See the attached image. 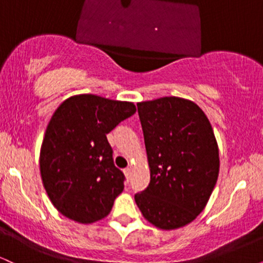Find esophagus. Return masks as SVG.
<instances>
[{
	"instance_id": "obj_1",
	"label": "esophagus",
	"mask_w": 263,
	"mask_h": 263,
	"mask_svg": "<svg viewBox=\"0 0 263 263\" xmlns=\"http://www.w3.org/2000/svg\"><path fill=\"white\" fill-rule=\"evenodd\" d=\"M123 173H125L126 178H127V180L129 179V177H131V168H126L125 171H123Z\"/></svg>"
}]
</instances>
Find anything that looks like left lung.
I'll return each mask as SVG.
<instances>
[{"label":"left lung","mask_w":263,"mask_h":263,"mask_svg":"<svg viewBox=\"0 0 263 263\" xmlns=\"http://www.w3.org/2000/svg\"><path fill=\"white\" fill-rule=\"evenodd\" d=\"M151 171L146 189L135 194L143 216L164 230L194 220L219 176V149L200 107L180 98L137 104Z\"/></svg>","instance_id":"1"}]
</instances>
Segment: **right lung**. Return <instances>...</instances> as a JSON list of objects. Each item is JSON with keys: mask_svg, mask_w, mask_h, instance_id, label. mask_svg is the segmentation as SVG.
I'll use <instances>...</instances> for the list:
<instances>
[{"mask_svg": "<svg viewBox=\"0 0 263 263\" xmlns=\"http://www.w3.org/2000/svg\"><path fill=\"white\" fill-rule=\"evenodd\" d=\"M135 112L132 102L78 95L53 114L39 165L48 197L66 218L90 224L112 209L125 176L114 164L106 135Z\"/></svg>", "mask_w": 263, "mask_h": 263, "instance_id": "right-lung-1", "label": "right lung"}]
</instances>
